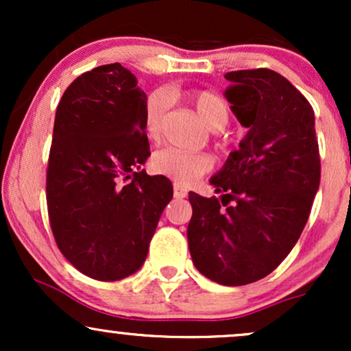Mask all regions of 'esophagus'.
<instances>
[{"instance_id":"esophagus-1","label":"esophagus","mask_w":351,"mask_h":351,"mask_svg":"<svg viewBox=\"0 0 351 351\" xmlns=\"http://www.w3.org/2000/svg\"><path fill=\"white\" fill-rule=\"evenodd\" d=\"M173 195H175V198H186L188 191L184 188H181L180 184H175L173 186Z\"/></svg>"}]
</instances>
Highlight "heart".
<instances>
[{
	"instance_id": "obj_1",
	"label": "heart",
	"mask_w": 351,
	"mask_h": 351,
	"mask_svg": "<svg viewBox=\"0 0 351 351\" xmlns=\"http://www.w3.org/2000/svg\"><path fill=\"white\" fill-rule=\"evenodd\" d=\"M188 100L198 112L199 119L211 130H221L229 122V108L219 95L211 90H193L188 94ZM168 108V97L165 92H153L145 100L143 106V127L145 134L150 140L160 136L162 120ZM153 170L160 175L168 176L181 186L195 183L204 173L211 170L213 162L206 153L183 152L176 148H162L152 156Z\"/></svg>"
}]
</instances>
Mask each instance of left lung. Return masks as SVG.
<instances>
[{
  "mask_svg": "<svg viewBox=\"0 0 351 351\" xmlns=\"http://www.w3.org/2000/svg\"><path fill=\"white\" fill-rule=\"evenodd\" d=\"M232 114L247 134L209 183L221 193L189 191L193 264L221 285L269 276L304 231L320 184L315 115L284 75L247 69L224 75Z\"/></svg>",
  "mask_w": 351,
  "mask_h": 351,
  "instance_id": "1",
  "label": "left lung"
}]
</instances>
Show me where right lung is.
<instances>
[{
    "label": "right lung",
    "instance_id": "obj_1",
    "mask_svg": "<svg viewBox=\"0 0 351 351\" xmlns=\"http://www.w3.org/2000/svg\"><path fill=\"white\" fill-rule=\"evenodd\" d=\"M147 95L122 64L84 72L56 110L46 198L59 251L77 271L112 282L142 267L171 181L142 170L150 156Z\"/></svg>",
    "mask_w": 351,
    "mask_h": 351
}]
</instances>
